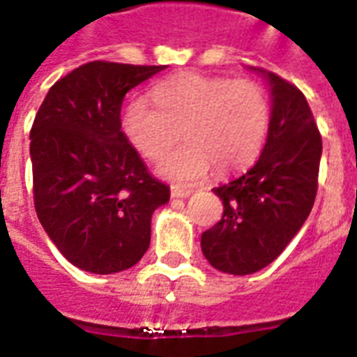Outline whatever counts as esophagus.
<instances>
[{"label": "esophagus", "mask_w": 357, "mask_h": 357, "mask_svg": "<svg viewBox=\"0 0 357 357\" xmlns=\"http://www.w3.org/2000/svg\"><path fill=\"white\" fill-rule=\"evenodd\" d=\"M170 192H172V197H174V199H185V197H189V195H191V189H181V187H172Z\"/></svg>", "instance_id": "obj_1"}]
</instances>
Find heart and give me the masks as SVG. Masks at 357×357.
Instances as JSON below:
<instances>
[{"label": "heart", "mask_w": 357, "mask_h": 357, "mask_svg": "<svg viewBox=\"0 0 357 357\" xmlns=\"http://www.w3.org/2000/svg\"><path fill=\"white\" fill-rule=\"evenodd\" d=\"M155 104L134 100L123 128L134 149L157 160L181 138L189 142L168 153L160 176L178 185H195L212 165L221 174L252 165L265 144L271 105L265 89L252 79L185 73L157 84Z\"/></svg>", "instance_id": "b5f03b06"}]
</instances>
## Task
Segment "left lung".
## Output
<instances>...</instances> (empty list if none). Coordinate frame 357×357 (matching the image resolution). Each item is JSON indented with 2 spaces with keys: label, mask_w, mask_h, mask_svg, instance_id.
<instances>
[{
  "label": "left lung",
  "mask_w": 357,
  "mask_h": 357,
  "mask_svg": "<svg viewBox=\"0 0 357 357\" xmlns=\"http://www.w3.org/2000/svg\"><path fill=\"white\" fill-rule=\"evenodd\" d=\"M265 75L273 115L263 153L250 170L213 189L223 215L200 238L210 265L236 276L257 273L286 250L318 192L321 136L310 105L293 83Z\"/></svg>",
  "instance_id": "8db88e82"
}]
</instances>
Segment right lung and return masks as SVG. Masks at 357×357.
<instances>
[{
  "label": "right lung",
  "instance_id": "right-lung-1",
  "mask_svg": "<svg viewBox=\"0 0 357 357\" xmlns=\"http://www.w3.org/2000/svg\"><path fill=\"white\" fill-rule=\"evenodd\" d=\"M165 66L94 60L52 84L30 130L33 204L60 253L86 273L138 263L170 199L121 130L126 92Z\"/></svg>",
  "mask_w": 357,
  "mask_h": 357
}]
</instances>
